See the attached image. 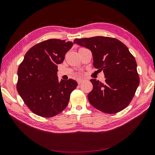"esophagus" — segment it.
I'll use <instances>...</instances> for the list:
<instances>
[{
    "label": "esophagus",
    "instance_id": "1",
    "mask_svg": "<svg viewBox=\"0 0 155 155\" xmlns=\"http://www.w3.org/2000/svg\"><path fill=\"white\" fill-rule=\"evenodd\" d=\"M83 79H81V78H79V79H78L77 80V83H78V84H81V83L83 82Z\"/></svg>",
    "mask_w": 155,
    "mask_h": 155
}]
</instances>
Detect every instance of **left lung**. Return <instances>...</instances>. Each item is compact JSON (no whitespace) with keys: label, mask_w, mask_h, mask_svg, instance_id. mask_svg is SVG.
I'll return each instance as SVG.
<instances>
[{"label":"left lung","mask_w":155,"mask_h":155,"mask_svg":"<svg viewBox=\"0 0 155 155\" xmlns=\"http://www.w3.org/2000/svg\"><path fill=\"white\" fill-rule=\"evenodd\" d=\"M74 44L90 50L94 66L103 70L104 83L92 78L88 94L90 104L106 114H115L127 107L140 84L137 63L125 44L115 38L96 36L75 39Z\"/></svg>","instance_id":"obj_1"}]
</instances>
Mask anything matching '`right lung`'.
<instances>
[{"label":"right lung","mask_w":155,"mask_h":155,"mask_svg":"<svg viewBox=\"0 0 155 155\" xmlns=\"http://www.w3.org/2000/svg\"><path fill=\"white\" fill-rule=\"evenodd\" d=\"M72 45L57 39L44 41L28 50L18 67V92L35 114L53 117L68 106L78 83L71 78L59 81L57 72Z\"/></svg>","instance_id":"1"}]
</instances>
